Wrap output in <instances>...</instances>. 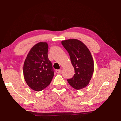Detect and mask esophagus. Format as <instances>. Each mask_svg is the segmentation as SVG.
Returning <instances> with one entry per match:
<instances>
[{"label":"esophagus","instance_id":"esophagus-1","mask_svg":"<svg viewBox=\"0 0 121 121\" xmlns=\"http://www.w3.org/2000/svg\"><path fill=\"white\" fill-rule=\"evenodd\" d=\"M56 71L57 73H60L61 72V69H58V70H56Z\"/></svg>","mask_w":121,"mask_h":121}]
</instances>
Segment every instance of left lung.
Instances as JSON below:
<instances>
[{
  "label": "left lung",
  "mask_w": 121,
  "mask_h": 121,
  "mask_svg": "<svg viewBox=\"0 0 121 121\" xmlns=\"http://www.w3.org/2000/svg\"><path fill=\"white\" fill-rule=\"evenodd\" d=\"M61 44L68 52L75 73L68 79V83L76 90L83 89L89 84L94 71V62L91 52L81 41L71 39Z\"/></svg>",
  "instance_id": "obj_1"
}]
</instances>
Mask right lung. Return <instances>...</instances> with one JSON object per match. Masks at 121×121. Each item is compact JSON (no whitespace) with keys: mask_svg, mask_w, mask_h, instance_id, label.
I'll return each instance as SVG.
<instances>
[{"mask_svg":"<svg viewBox=\"0 0 121 121\" xmlns=\"http://www.w3.org/2000/svg\"><path fill=\"white\" fill-rule=\"evenodd\" d=\"M48 49L47 43H38L31 48L24 61V79L34 91H42L48 86L54 76L52 63L48 58Z\"/></svg>","mask_w":121,"mask_h":121,"instance_id":"1","label":"right lung"}]
</instances>
